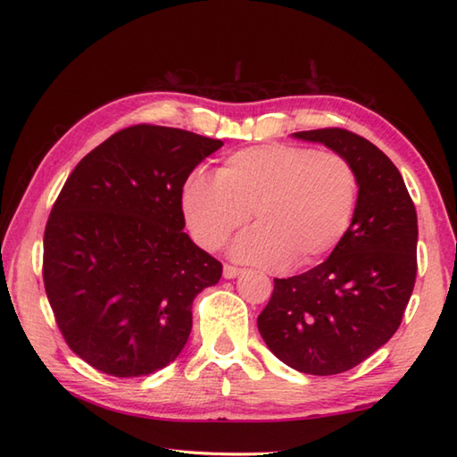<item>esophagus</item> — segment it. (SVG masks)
Returning <instances> with one entry per match:
<instances>
[{
    "mask_svg": "<svg viewBox=\"0 0 457 457\" xmlns=\"http://www.w3.org/2000/svg\"><path fill=\"white\" fill-rule=\"evenodd\" d=\"M239 275H241V269L239 267H234V265L223 267V277H226V278H236Z\"/></svg>",
    "mask_w": 457,
    "mask_h": 457,
    "instance_id": "1",
    "label": "esophagus"
}]
</instances>
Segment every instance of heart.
<instances>
[{"mask_svg": "<svg viewBox=\"0 0 457 457\" xmlns=\"http://www.w3.org/2000/svg\"><path fill=\"white\" fill-rule=\"evenodd\" d=\"M359 200L353 164L334 151L265 143L231 153L216 179L192 172L180 206L190 236L216 251L249 221L231 255L265 269L310 267L328 257L352 228Z\"/></svg>", "mask_w": 457, "mask_h": 457, "instance_id": "b5f03b06", "label": "heart"}]
</instances>
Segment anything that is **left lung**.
Returning <instances> with one entry per match:
<instances>
[{
    "label": "left lung",
    "instance_id": "left-lung-1",
    "mask_svg": "<svg viewBox=\"0 0 457 457\" xmlns=\"http://www.w3.org/2000/svg\"><path fill=\"white\" fill-rule=\"evenodd\" d=\"M293 135L324 143L353 164L357 210L324 263L275 278L257 326L288 367L337 375L365 361L399 329L416 280L419 220L399 169L371 141L339 128Z\"/></svg>",
    "mask_w": 457,
    "mask_h": 457
}]
</instances>
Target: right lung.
Here are the masks:
<instances>
[{
  "label": "right lung",
  "instance_id": "1",
  "mask_svg": "<svg viewBox=\"0 0 457 457\" xmlns=\"http://www.w3.org/2000/svg\"><path fill=\"white\" fill-rule=\"evenodd\" d=\"M220 139L139 123L76 164L45 228L43 280L64 342L113 377L159 371L221 263L184 234L182 184Z\"/></svg>",
  "mask_w": 457,
  "mask_h": 457
}]
</instances>
